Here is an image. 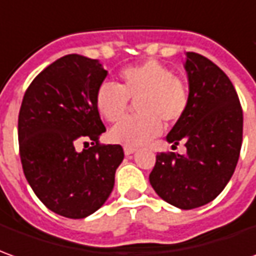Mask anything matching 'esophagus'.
Masks as SVG:
<instances>
[{
    "instance_id": "34e87169",
    "label": "esophagus",
    "mask_w": 256,
    "mask_h": 256,
    "mask_svg": "<svg viewBox=\"0 0 256 256\" xmlns=\"http://www.w3.org/2000/svg\"><path fill=\"white\" fill-rule=\"evenodd\" d=\"M134 151H136L134 147H124V154H126V156H130V154H133Z\"/></svg>"
}]
</instances>
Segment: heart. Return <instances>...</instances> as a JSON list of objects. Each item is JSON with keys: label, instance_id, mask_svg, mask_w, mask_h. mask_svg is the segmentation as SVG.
<instances>
[{"label": "heart", "instance_id": "obj_1", "mask_svg": "<svg viewBox=\"0 0 256 256\" xmlns=\"http://www.w3.org/2000/svg\"><path fill=\"white\" fill-rule=\"evenodd\" d=\"M95 108L106 122L120 120L130 100L137 116L118 123L109 138L124 147H138L152 140L166 124L178 123L189 108L188 85L157 60H146L120 70L119 85L102 82L95 92Z\"/></svg>", "mask_w": 256, "mask_h": 256}]
</instances>
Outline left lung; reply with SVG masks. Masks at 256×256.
<instances>
[{
  "label": "left lung",
  "instance_id": "left-lung-1",
  "mask_svg": "<svg viewBox=\"0 0 256 256\" xmlns=\"http://www.w3.org/2000/svg\"><path fill=\"white\" fill-rule=\"evenodd\" d=\"M189 108L166 136L186 152H158L150 184L184 210L216 199L234 174L242 142V108L230 78L204 56L186 53ZM174 147V146H172Z\"/></svg>",
  "mask_w": 256,
  "mask_h": 256
}]
</instances>
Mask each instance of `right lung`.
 Masks as SVG:
<instances>
[{"label": "right lung", "instance_id": "add662e5", "mask_svg": "<svg viewBox=\"0 0 256 256\" xmlns=\"http://www.w3.org/2000/svg\"><path fill=\"white\" fill-rule=\"evenodd\" d=\"M106 74L96 60L67 54L39 72L22 99L24 174L42 203L67 218H84L105 203L124 157L119 144L99 142L106 128L94 99ZM88 140L92 147L78 153L76 142Z\"/></svg>", "mask_w": 256, "mask_h": 256}]
</instances>
